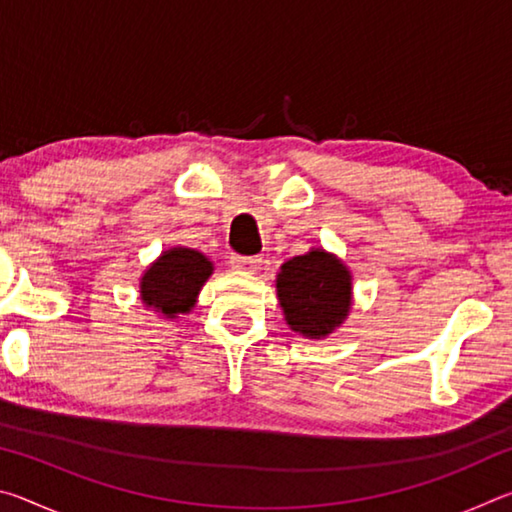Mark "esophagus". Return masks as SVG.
Masks as SVG:
<instances>
[{"instance_id":"1","label":"esophagus","mask_w":512,"mask_h":512,"mask_svg":"<svg viewBox=\"0 0 512 512\" xmlns=\"http://www.w3.org/2000/svg\"><path fill=\"white\" fill-rule=\"evenodd\" d=\"M230 266L241 273H255L262 266V257H246V255H232Z\"/></svg>"}]
</instances>
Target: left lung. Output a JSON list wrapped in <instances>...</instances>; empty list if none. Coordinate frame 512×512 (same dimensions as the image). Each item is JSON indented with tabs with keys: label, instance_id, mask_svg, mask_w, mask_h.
I'll use <instances>...</instances> for the list:
<instances>
[{
	"label": "left lung",
	"instance_id": "obj_1",
	"mask_svg": "<svg viewBox=\"0 0 512 512\" xmlns=\"http://www.w3.org/2000/svg\"><path fill=\"white\" fill-rule=\"evenodd\" d=\"M284 320L305 339H327L350 316L352 273L341 257L311 248L280 266L275 277Z\"/></svg>",
	"mask_w": 512,
	"mask_h": 512
}]
</instances>
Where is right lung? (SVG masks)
Here are the masks:
<instances>
[{
    "instance_id": "add662e5",
    "label": "right lung",
    "mask_w": 512,
    "mask_h": 512,
    "mask_svg": "<svg viewBox=\"0 0 512 512\" xmlns=\"http://www.w3.org/2000/svg\"><path fill=\"white\" fill-rule=\"evenodd\" d=\"M212 273L214 264L194 248L173 246L162 250L140 277L142 305L169 320L189 314Z\"/></svg>"
}]
</instances>
